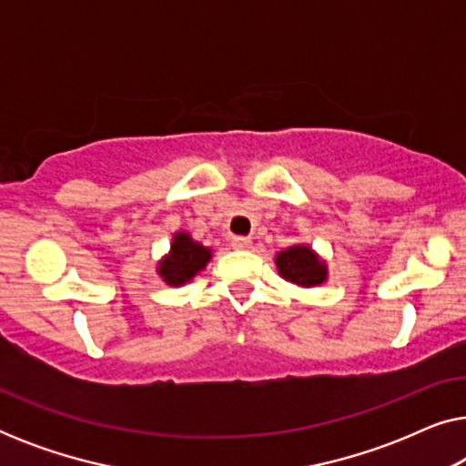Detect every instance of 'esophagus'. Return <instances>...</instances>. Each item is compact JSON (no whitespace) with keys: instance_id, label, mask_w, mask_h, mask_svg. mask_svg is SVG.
Instances as JSON below:
<instances>
[{"instance_id":"34e87169","label":"esophagus","mask_w":466,"mask_h":466,"mask_svg":"<svg viewBox=\"0 0 466 466\" xmlns=\"http://www.w3.org/2000/svg\"><path fill=\"white\" fill-rule=\"evenodd\" d=\"M231 246L238 248V250H248V248L252 246V239L250 238H239V235H235L231 239Z\"/></svg>"}]
</instances>
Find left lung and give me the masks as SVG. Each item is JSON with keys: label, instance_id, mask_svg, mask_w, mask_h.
I'll list each match as a JSON object with an SVG mask.
<instances>
[{"label": "left lung", "instance_id": "left-lung-1", "mask_svg": "<svg viewBox=\"0 0 466 466\" xmlns=\"http://www.w3.org/2000/svg\"><path fill=\"white\" fill-rule=\"evenodd\" d=\"M278 273L286 282L301 286V289H314L327 282L329 269L327 263L318 257L314 248L305 244H295L286 248L276 257Z\"/></svg>", "mask_w": 466, "mask_h": 466}]
</instances>
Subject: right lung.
<instances>
[{
  "label": "right lung",
  "mask_w": 466,
  "mask_h": 466,
  "mask_svg": "<svg viewBox=\"0 0 466 466\" xmlns=\"http://www.w3.org/2000/svg\"><path fill=\"white\" fill-rule=\"evenodd\" d=\"M209 258H212V248L195 241L187 231H177L171 239L169 252L158 260L157 273L167 286H184L206 269Z\"/></svg>",
  "instance_id": "right-lung-1"
}]
</instances>
